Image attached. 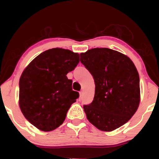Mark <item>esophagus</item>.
Listing matches in <instances>:
<instances>
[{
  "label": "esophagus",
  "instance_id": "34e87169",
  "mask_svg": "<svg viewBox=\"0 0 159 159\" xmlns=\"http://www.w3.org/2000/svg\"><path fill=\"white\" fill-rule=\"evenodd\" d=\"M79 94H80V97H82L83 96V91H80L79 92Z\"/></svg>",
  "mask_w": 159,
  "mask_h": 159
}]
</instances>
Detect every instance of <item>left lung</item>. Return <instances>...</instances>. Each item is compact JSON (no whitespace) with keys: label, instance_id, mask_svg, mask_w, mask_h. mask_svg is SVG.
<instances>
[{"label":"left lung","instance_id":"1","mask_svg":"<svg viewBox=\"0 0 159 159\" xmlns=\"http://www.w3.org/2000/svg\"><path fill=\"white\" fill-rule=\"evenodd\" d=\"M95 82L93 102L84 105L87 118L99 130L111 132L126 123L140 102V78L133 62L121 53L96 48L80 54Z\"/></svg>","mask_w":159,"mask_h":159}]
</instances>
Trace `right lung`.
<instances>
[{"label":"right lung","instance_id":"right-lung-1","mask_svg":"<svg viewBox=\"0 0 159 159\" xmlns=\"http://www.w3.org/2000/svg\"><path fill=\"white\" fill-rule=\"evenodd\" d=\"M79 63V54L52 48L41 53L24 70L19 80V106L25 117L44 132L62 125L71 105L79 97L67 78Z\"/></svg>","mask_w":159,"mask_h":159}]
</instances>
